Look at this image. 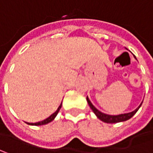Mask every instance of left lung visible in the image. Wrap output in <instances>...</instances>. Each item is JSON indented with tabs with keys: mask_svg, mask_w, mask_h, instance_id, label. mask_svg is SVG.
I'll return each mask as SVG.
<instances>
[{
	"mask_svg": "<svg viewBox=\"0 0 153 153\" xmlns=\"http://www.w3.org/2000/svg\"><path fill=\"white\" fill-rule=\"evenodd\" d=\"M135 57V56H134ZM136 59V57H135ZM86 100L87 103L89 105L90 108L93 110V112H94L95 115L97 116V118H99L101 121L105 122V123H109V124H113V123H119V122L126 121L128 120L129 119H131L136 112H138V110L139 109V107L141 106L142 103L139 105V107H137L134 111L132 112H128V113H124V114H119V115H109V114H105L104 112H101L100 111H99L96 107H94V105L91 103L90 100L88 99V97H86Z\"/></svg>",
	"mask_w": 153,
	"mask_h": 153,
	"instance_id": "8db88e82",
	"label": "left lung"
}]
</instances>
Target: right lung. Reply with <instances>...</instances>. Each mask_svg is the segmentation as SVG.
Instances as JSON below:
<instances>
[{"instance_id":"right-lung-1","label":"right lung","mask_w":153,"mask_h":153,"mask_svg":"<svg viewBox=\"0 0 153 153\" xmlns=\"http://www.w3.org/2000/svg\"><path fill=\"white\" fill-rule=\"evenodd\" d=\"M61 105H62V103L59 105V106L58 107V109L55 111V112H53L52 115H50L48 118H47L46 120H42V121L40 122H36V123H27L28 125H31V126H42V125H46V124H48L51 121H53V120H54V118L57 116V114H58L59 111V109L61 108Z\"/></svg>"}]
</instances>
